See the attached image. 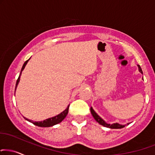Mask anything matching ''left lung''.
Masks as SVG:
<instances>
[{"label": "left lung", "mask_w": 155, "mask_h": 155, "mask_svg": "<svg viewBox=\"0 0 155 155\" xmlns=\"http://www.w3.org/2000/svg\"><path fill=\"white\" fill-rule=\"evenodd\" d=\"M138 68H139V72H140L141 74H143L142 70H141V67L139 65H138ZM90 111H91V113H92V116L94 117V118L95 119V120L97 121V122L98 124H100V125H102V126H105V127L112 128V129H118V128H122L126 126V125H121V124H118V123H115V124H107V123H106L105 121L101 118V117L99 116V115H97V113L96 112L93 110V108L92 107H91V108H90ZM128 124H129V123L127 124V125H128Z\"/></svg>", "instance_id": "left-lung-1"}]
</instances>
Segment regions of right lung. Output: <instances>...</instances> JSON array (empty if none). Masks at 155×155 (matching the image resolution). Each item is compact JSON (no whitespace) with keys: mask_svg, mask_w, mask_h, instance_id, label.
<instances>
[{"mask_svg":"<svg viewBox=\"0 0 155 155\" xmlns=\"http://www.w3.org/2000/svg\"><path fill=\"white\" fill-rule=\"evenodd\" d=\"M29 59L27 60V61H25V63H24L23 66H22L21 72H20V74H19V76H18L17 81H16V87H15V92H16V88H17V86L18 84V83H19L20 76H21V73H22V71H23V70L24 69V68H25L26 65L27 64L28 61H29ZM68 107H69V105H68V107H66V109H65L63 112H61L60 114L55 115V116H54V117H51V118L45 119V120H42V121H33L31 120H29V119H28L27 118H25V117H24V118L25 120H27V121H29V122L31 123V124L35 125V126H39V127H50V126H54V125H56L58 124H59V123H61V121L63 120V119L66 118L67 114H68Z\"/></svg>","mask_w":155,"mask_h":155,"instance_id":"add662e5","label":"right lung"}]
</instances>
